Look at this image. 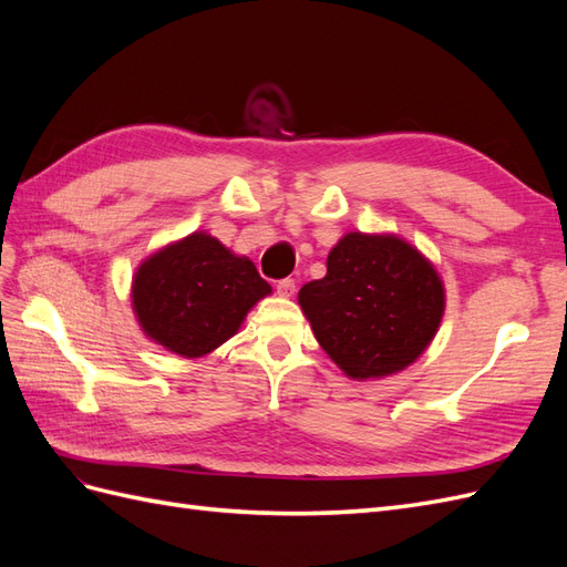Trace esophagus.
Segmentation results:
<instances>
[{
    "label": "esophagus",
    "mask_w": 567,
    "mask_h": 567,
    "mask_svg": "<svg viewBox=\"0 0 567 567\" xmlns=\"http://www.w3.org/2000/svg\"><path fill=\"white\" fill-rule=\"evenodd\" d=\"M277 290H279V296H293L296 293V279H281V281H277Z\"/></svg>",
    "instance_id": "34e87169"
}]
</instances>
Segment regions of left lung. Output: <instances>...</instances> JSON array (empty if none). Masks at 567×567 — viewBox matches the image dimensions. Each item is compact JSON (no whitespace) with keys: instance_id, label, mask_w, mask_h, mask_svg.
I'll list each match as a JSON object with an SVG mask.
<instances>
[{"instance_id":"left-lung-1","label":"left lung","mask_w":567,"mask_h":567,"mask_svg":"<svg viewBox=\"0 0 567 567\" xmlns=\"http://www.w3.org/2000/svg\"><path fill=\"white\" fill-rule=\"evenodd\" d=\"M319 346L352 379L402 371L427 348L444 312L435 267L398 236H342L326 277L298 293Z\"/></svg>"}]
</instances>
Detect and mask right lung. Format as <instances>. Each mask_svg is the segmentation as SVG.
I'll use <instances>...</instances> for the list:
<instances>
[{
	"label": "right lung",
	"mask_w": 567,
	"mask_h": 567,
	"mask_svg": "<svg viewBox=\"0 0 567 567\" xmlns=\"http://www.w3.org/2000/svg\"><path fill=\"white\" fill-rule=\"evenodd\" d=\"M267 293L271 286L248 257L196 231L148 257L134 277L132 302L148 338L182 357H203L229 340Z\"/></svg>",
	"instance_id": "right-lung-1"
}]
</instances>
